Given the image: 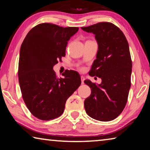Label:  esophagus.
I'll return each instance as SVG.
<instances>
[{
    "label": "esophagus",
    "mask_w": 150,
    "mask_h": 150,
    "mask_svg": "<svg viewBox=\"0 0 150 150\" xmlns=\"http://www.w3.org/2000/svg\"><path fill=\"white\" fill-rule=\"evenodd\" d=\"M81 83H82V84H84L85 77H83V76H81Z\"/></svg>",
    "instance_id": "1"
}]
</instances>
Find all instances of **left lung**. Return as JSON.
Listing matches in <instances>:
<instances>
[{"instance_id": "left-lung-1", "label": "left lung", "mask_w": 150, "mask_h": 150, "mask_svg": "<svg viewBox=\"0 0 150 150\" xmlns=\"http://www.w3.org/2000/svg\"><path fill=\"white\" fill-rule=\"evenodd\" d=\"M81 29L95 34L98 52L89 75L102 80L100 84L84 81L91 88V95L84 103L86 112L95 120H112L125 107L131 86L132 64L128 41L123 32L110 22Z\"/></svg>"}]
</instances>
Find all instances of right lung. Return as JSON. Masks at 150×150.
<instances>
[{
  "label": "right lung",
  "instance_id": "add662e5",
  "mask_svg": "<svg viewBox=\"0 0 150 150\" xmlns=\"http://www.w3.org/2000/svg\"><path fill=\"white\" fill-rule=\"evenodd\" d=\"M77 27L63 28L44 23L28 33L21 45L18 63V80L22 98L35 117L50 120L59 117L66 100L81 84L75 71L62 73L57 78L54 66L65 55L71 37Z\"/></svg>",
  "mask_w": 150,
  "mask_h": 150
}]
</instances>
